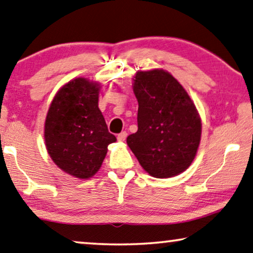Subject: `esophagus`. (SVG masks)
Returning <instances> with one entry per match:
<instances>
[{"label":"esophagus","instance_id":"obj_1","mask_svg":"<svg viewBox=\"0 0 253 253\" xmlns=\"http://www.w3.org/2000/svg\"><path fill=\"white\" fill-rule=\"evenodd\" d=\"M126 137H127V131H122V133L118 134V136H117V138H118V141H120V142L125 141Z\"/></svg>","mask_w":253,"mask_h":253}]
</instances>
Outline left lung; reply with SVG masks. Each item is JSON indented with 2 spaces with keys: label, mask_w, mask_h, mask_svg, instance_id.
Masks as SVG:
<instances>
[{
  "label": "left lung",
  "mask_w": 253,
  "mask_h": 253,
  "mask_svg": "<svg viewBox=\"0 0 253 253\" xmlns=\"http://www.w3.org/2000/svg\"><path fill=\"white\" fill-rule=\"evenodd\" d=\"M137 131L127 144L150 175L164 179L186 170L196 156L202 123L184 88L169 72H137Z\"/></svg>",
  "instance_id": "left-lung-1"
}]
</instances>
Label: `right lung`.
Wrapping results in <instances>:
<instances>
[{"label": "right lung", "instance_id": "right-lung-1", "mask_svg": "<svg viewBox=\"0 0 253 253\" xmlns=\"http://www.w3.org/2000/svg\"><path fill=\"white\" fill-rule=\"evenodd\" d=\"M98 84L77 78L52 99L44 125L48 154L64 172L79 179L94 175L108 145L117 141L98 109Z\"/></svg>", "mask_w": 253, "mask_h": 253}]
</instances>
